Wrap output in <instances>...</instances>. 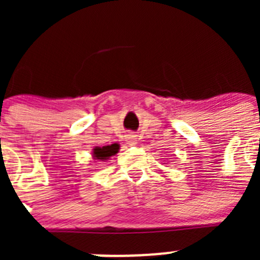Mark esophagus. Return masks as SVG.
I'll list each match as a JSON object with an SVG mask.
<instances>
[{"label": "esophagus", "mask_w": 260, "mask_h": 260, "mask_svg": "<svg viewBox=\"0 0 260 260\" xmlns=\"http://www.w3.org/2000/svg\"><path fill=\"white\" fill-rule=\"evenodd\" d=\"M125 142H127V145L129 146H135L136 143H137V138H136L135 135L129 133V135L125 136Z\"/></svg>", "instance_id": "1"}]
</instances>
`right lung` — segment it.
<instances>
[{
    "label": "right lung",
    "instance_id": "1",
    "mask_svg": "<svg viewBox=\"0 0 260 260\" xmlns=\"http://www.w3.org/2000/svg\"><path fill=\"white\" fill-rule=\"evenodd\" d=\"M118 151H119V145L113 143L111 146L95 147L91 154H93V158L96 159V161H107V159H109V157L117 154Z\"/></svg>",
    "mask_w": 260,
    "mask_h": 260
}]
</instances>
